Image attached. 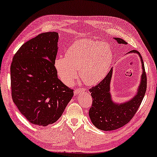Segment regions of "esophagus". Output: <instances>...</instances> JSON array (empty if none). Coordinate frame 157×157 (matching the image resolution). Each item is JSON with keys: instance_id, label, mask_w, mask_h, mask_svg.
<instances>
[{"instance_id": "1", "label": "esophagus", "mask_w": 157, "mask_h": 157, "mask_svg": "<svg viewBox=\"0 0 157 157\" xmlns=\"http://www.w3.org/2000/svg\"><path fill=\"white\" fill-rule=\"evenodd\" d=\"M83 91H85L84 88H77V89H75V90L74 91V94L76 95V94H78L79 92H83Z\"/></svg>"}]
</instances>
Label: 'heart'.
I'll use <instances>...</instances> for the list:
<instances>
[{
    "mask_svg": "<svg viewBox=\"0 0 157 157\" xmlns=\"http://www.w3.org/2000/svg\"><path fill=\"white\" fill-rule=\"evenodd\" d=\"M113 51L106 43L80 39L69 47L66 57L58 56L55 68L60 80L66 85L73 83L77 70L85 83L94 85L106 76L113 60Z\"/></svg>",
    "mask_w": 157,
    "mask_h": 157,
    "instance_id": "b5f03b06",
    "label": "heart"
}]
</instances>
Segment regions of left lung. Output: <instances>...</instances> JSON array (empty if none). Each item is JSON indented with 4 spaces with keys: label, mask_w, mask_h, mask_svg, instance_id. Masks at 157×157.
<instances>
[{
    "label": "left lung",
    "mask_w": 157,
    "mask_h": 157,
    "mask_svg": "<svg viewBox=\"0 0 157 157\" xmlns=\"http://www.w3.org/2000/svg\"><path fill=\"white\" fill-rule=\"evenodd\" d=\"M114 39L119 44H127L121 38ZM129 53H138L142 63L143 74L137 94L129 101L118 104L113 101L110 93V83L111 80L113 69L103 80L97 86L89 90L91 92L92 104L89 110V116L91 121L97 129L103 131H112L123 127L130 122L139 108L147 90V76L145 71L143 58L136 50Z\"/></svg>",
    "instance_id": "8db88e82"
}]
</instances>
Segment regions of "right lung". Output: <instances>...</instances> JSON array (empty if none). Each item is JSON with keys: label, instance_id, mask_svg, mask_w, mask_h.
<instances>
[{"label": "right lung", "instance_id": "right-lung-1", "mask_svg": "<svg viewBox=\"0 0 157 157\" xmlns=\"http://www.w3.org/2000/svg\"><path fill=\"white\" fill-rule=\"evenodd\" d=\"M58 33H41L19 48L10 67L12 100L35 125L56 122L74 95V90L58 78Z\"/></svg>", "mask_w": 157, "mask_h": 157}]
</instances>
